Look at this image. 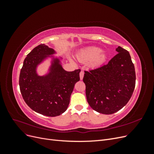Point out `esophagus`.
<instances>
[{"instance_id": "esophagus-1", "label": "esophagus", "mask_w": 154, "mask_h": 154, "mask_svg": "<svg viewBox=\"0 0 154 154\" xmlns=\"http://www.w3.org/2000/svg\"><path fill=\"white\" fill-rule=\"evenodd\" d=\"M83 76H84V72H83V71H81V72L80 73V77L81 80H82V79L83 78Z\"/></svg>"}]
</instances>
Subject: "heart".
Segmentation results:
<instances>
[{
	"label": "heart",
	"instance_id": "obj_1",
	"mask_svg": "<svg viewBox=\"0 0 154 154\" xmlns=\"http://www.w3.org/2000/svg\"><path fill=\"white\" fill-rule=\"evenodd\" d=\"M79 58L82 61H90L92 66H97L103 63L106 58V54L96 47H91L85 49L79 54Z\"/></svg>",
	"mask_w": 154,
	"mask_h": 154
}]
</instances>
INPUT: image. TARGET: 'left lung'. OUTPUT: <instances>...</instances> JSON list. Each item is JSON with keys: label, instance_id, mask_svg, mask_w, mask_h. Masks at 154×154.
<instances>
[{"label": "left lung", "instance_id": "1", "mask_svg": "<svg viewBox=\"0 0 154 154\" xmlns=\"http://www.w3.org/2000/svg\"><path fill=\"white\" fill-rule=\"evenodd\" d=\"M107 64L85 71L87 102L99 113L112 114L127 104L136 85V72L130 55L120 46Z\"/></svg>", "mask_w": 154, "mask_h": 154}]
</instances>
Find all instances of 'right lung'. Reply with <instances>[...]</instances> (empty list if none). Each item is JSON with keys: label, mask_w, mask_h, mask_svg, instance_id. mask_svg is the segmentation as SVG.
Masks as SVG:
<instances>
[{"label": "right lung", "mask_w": 154, "mask_h": 154, "mask_svg": "<svg viewBox=\"0 0 154 154\" xmlns=\"http://www.w3.org/2000/svg\"><path fill=\"white\" fill-rule=\"evenodd\" d=\"M54 53V50L48 45L36 46L27 55L19 77L20 92L26 104L36 112L49 117L60 116L67 110L81 71H65L60 60L53 58L49 72L38 76L37 66Z\"/></svg>", "instance_id": "1"}]
</instances>
